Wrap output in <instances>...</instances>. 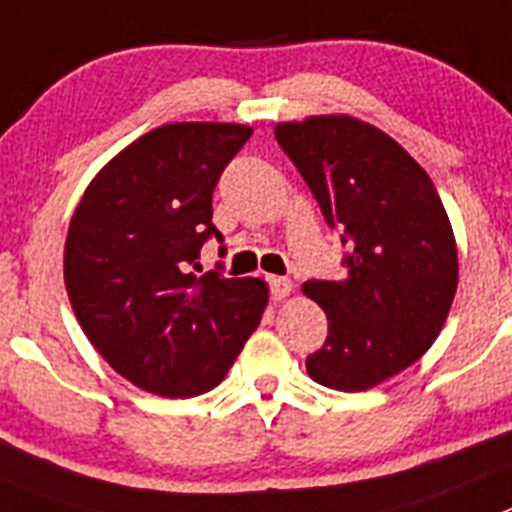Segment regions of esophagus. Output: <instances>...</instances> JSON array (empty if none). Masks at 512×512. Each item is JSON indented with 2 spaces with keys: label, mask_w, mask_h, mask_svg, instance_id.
Wrapping results in <instances>:
<instances>
[{
  "label": "esophagus",
  "mask_w": 512,
  "mask_h": 512,
  "mask_svg": "<svg viewBox=\"0 0 512 512\" xmlns=\"http://www.w3.org/2000/svg\"><path fill=\"white\" fill-rule=\"evenodd\" d=\"M290 290H293V283L288 278H270V296H273V301H283L285 296H290Z\"/></svg>",
  "instance_id": "obj_1"
}]
</instances>
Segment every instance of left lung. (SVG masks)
Segmentation results:
<instances>
[{"mask_svg": "<svg viewBox=\"0 0 512 512\" xmlns=\"http://www.w3.org/2000/svg\"><path fill=\"white\" fill-rule=\"evenodd\" d=\"M326 224L352 247L342 280H308L329 336L306 357L326 388L357 393L423 357L457 293V242L426 170L403 147L352 117L275 127Z\"/></svg>", "mask_w": 512, "mask_h": 512, "instance_id": "left-lung-1", "label": "left lung"}]
</instances>
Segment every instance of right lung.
Here are the masks:
<instances>
[{"instance_id":"right-lung-1","label":"right lung","mask_w":512,"mask_h":512,"mask_svg":"<svg viewBox=\"0 0 512 512\" xmlns=\"http://www.w3.org/2000/svg\"><path fill=\"white\" fill-rule=\"evenodd\" d=\"M250 135L245 124L158 127L104 165L73 211L63 255L73 313L96 352L147 393L216 388L262 319V280L196 275L201 247L224 242L214 188Z\"/></svg>"}]
</instances>
